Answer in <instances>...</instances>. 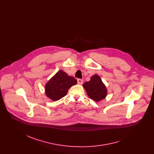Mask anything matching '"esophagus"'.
Wrapping results in <instances>:
<instances>
[{
  "mask_svg": "<svg viewBox=\"0 0 154 154\" xmlns=\"http://www.w3.org/2000/svg\"><path fill=\"white\" fill-rule=\"evenodd\" d=\"M77 83L79 84H82V83H83V82H82V80H81V79H77Z\"/></svg>",
  "mask_w": 154,
  "mask_h": 154,
  "instance_id": "34e87169",
  "label": "esophagus"
}]
</instances>
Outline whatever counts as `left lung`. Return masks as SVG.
<instances>
[{
    "instance_id": "8db88e82",
    "label": "left lung",
    "mask_w": 154,
    "mask_h": 154,
    "mask_svg": "<svg viewBox=\"0 0 154 154\" xmlns=\"http://www.w3.org/2000/svg\"><path fill=\"white\" fill-rule=\"evenodd\" d=\"M82 86L86 90L88 96L95 102L104 99L107 96L106 87L100 77L97 74L92 76L90 81L85 82Z\"/></svg>"
}]
</instances>
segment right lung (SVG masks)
Wrapping results in <instances>:
<instances>
[{
    "label": "right lung",
    "mask_w": 154,
    "mask_h": 154,
    "mask_svg": "<svg viewBox=\"0 0 154 154\" xmlns=\"http://www.w3.org/2000/svg\"><path fill=\"white\" fill-rule=\"evenodd\" d=\"M76 84V79L60 70L45 84V94L52 100L57 101L66 96L69 89Z\"/></svg>",
    "instance_id": "obj_1"
}]
</instances>
